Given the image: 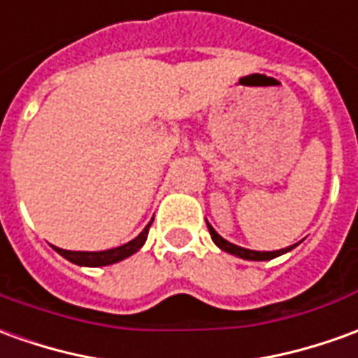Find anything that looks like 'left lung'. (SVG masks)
<instances>
[{
	"label": "left lung",
	"instance_id": "8db88e82",
	"mask_svg": "<svg viewBox=\"0 0 358 358\" xmlns=\"http://www.w3.org/2000/svg\"><path fill=\"white\" fill-rule=\"evenodd\" d=\"M207 229H209V234H211V238H213V242L219 246L221 250H224V252H229V254H232V256H238L242 257V259H254V262H266V259H273V257L281 256V254H285V252H289V250H292L294 246H289V248H283V250H277V252H256V250H246V248H240V246H236V244H232V242H229V240H224L219 234V232L215 231L213 227L207 222Z\"/></svg>",
	"mask_w": 358,
	"mask_h": 358
}]
</instances>
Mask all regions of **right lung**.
<instances>
[{
  "instance_id": "obj_1",
  "label": "right lung",
  "mask_w": 358,
  "mask_h": 358,
  "mask_svg": "<svg viewBox=\"0 0 358 358\" xmlns=\"http://www.w3.org/2000/svg\"><path fill=\"white\" fill-rule=\"evenodd\" d=\"M151 222L145 227V231L141 232L137 238H134L131 242H127L124 246H118V248L102 250V252H71V250L56 248V246H54V248H56V252L59 256H64L66 259H69L71 264H77V266H110V264L122 262V259H126V257H129L131 254H136L137 250L143 246L145 240H147V234H149V229H151Z\"/></svg>"
}]
</instances>
